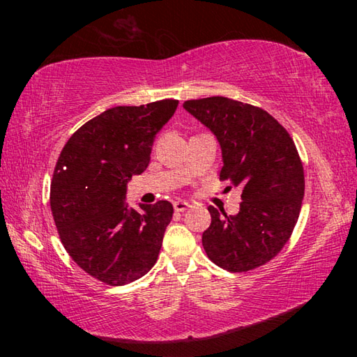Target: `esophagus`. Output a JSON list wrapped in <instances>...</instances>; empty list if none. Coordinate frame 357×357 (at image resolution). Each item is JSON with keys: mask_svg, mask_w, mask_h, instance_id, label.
Returning a JSON list of instances; mask_svg holds the SVG:
<instances>
[{"mask_svg": "<svg viewBox=\"0 0 357 357\" xmlns=\"http://www.w3.org/2000/svg\"><path fill=\"white\" fill-rule=\"evenodd\" d=\"M174 211H176V213H184V211H187L190 208V204L187 203V202H183V200H179V202H174Z\"/></svg>", "mask_w": 357, "mask_h": 357, "instance_id": "34e87169", "label": "esophagus"}]
</instances>
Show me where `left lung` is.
Here are the masks:
<instances>
[{"label": "left lung", "instance_id": "8db88e82", "mask_svg": "<svg viewBox=\"0 0 357 357\" xmlns=\"http://www.w3.org/2000/svg\"><path fill=\"white\" fill-rule=\"evenodd\" d=\"M184 108L220 143V181L241 187L236 215L209 206L204 252L229 273H247L277 257L299 219L304 167L293 138L263 108L222 96L185 100Z\"/></svg>", "mask_w": 357, "mask_h": 357}]
</instances>
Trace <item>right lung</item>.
Here are the masks:
<instances>
[{
    "instance_id": "right-lung-1",
    "label": "right lung",
    "mask_w": 357,
    "mask_h": 357,
    "mask_svg": "<svg viewBox=\"0 0 357 357\" xmlns=\"http://www.w3.org/2000/svg\"><path fill=\"white\" fill-rule=\"evenodd\" d=\"M178 100L114 107L89 119L64 144L53 172L50 208L59 239L84 273L107 285L140 279L159 257L170 202L124 204L134 174L151 160L155 134Z\"/></svg>"
}]
</instances>
